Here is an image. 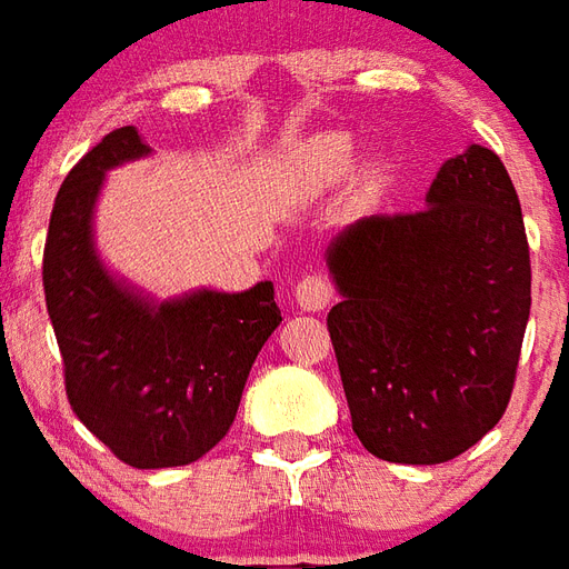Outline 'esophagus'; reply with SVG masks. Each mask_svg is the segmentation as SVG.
<instances>
[{
  "label": "esophagus",
  "instance_id": "obj_1",
  "mask_svg": "<svg viewBox=\"0 0 569 569\" xmlns=\"http://www.w3.org/2000/svg\"><path fill=\"white\" fill-rule=\"evenodd\" d=\"M332 297H336V288H332V281L327 272H309V276H302V279L297 281V302H300V309H327L332 302Z\"/></svg>",
  "mask_w": 569,
  "mask_h": 569
}]
</instances>
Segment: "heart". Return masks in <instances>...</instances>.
Segmentation results:
<instances>
[{
  "label": "heart",
  "mask_w": 569,
  "mask_h": 569,
  "mask_svg": "<svg viewBox=\"0 0 569 569\" xmlns=\"http://www.w3.org/2000/svg\"><path fill=\"white\" fill-rule=\"evenodd\" d=\"M350 143L345 138H323L311 149V164L320 177H339L348 168Z\"/></svg>",
  "instance_id": "heart-1"
}]
</instances>
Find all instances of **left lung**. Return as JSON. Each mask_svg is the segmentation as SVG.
<instances>
[{
  "instance_id": "8db88e82",
  "label": "left lung",
  "mask_w": 569,
  "mask_h": 569,
  "mask_svg": "<svg viewBox=\"0 0 569 569\" xmlns=\"http://www.w3.org/2000/svg\"><path fill=\"white\" fill-rule=\"evenodd\" d=\"M327 315L350 422L383 462L471 450L510 405L531 315L522 207L501 158L468 147L429 207L350 224L330 246Z\"/></svg>"
}]
</instances>
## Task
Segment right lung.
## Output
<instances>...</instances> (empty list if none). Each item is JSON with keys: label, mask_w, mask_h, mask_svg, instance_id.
<instances>
[{"label": "right lung", "mask_w": 569, "mask_h": 569, "mask_svg": "<svg viewBox=\"0 0 569 569\" xmlns=\"http://www.w3.org/2000/svg\"><path fill=\"white\" fill-rule=\"evenodd\" d=\"M149 147L117 128L68 170L47 228V315L66 396L119 462L177 468L228 435L263 341L279 327L272 281L246 293L200 290L152 309L107 276L92 251V203L104 170Z\"/></svg>", "instance_id": "right-lung-1"}]
</instances>
